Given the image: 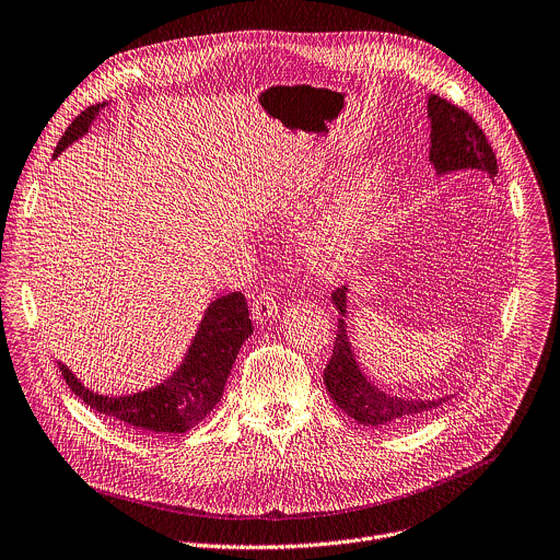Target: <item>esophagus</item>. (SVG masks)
Here are the masks:
<instances>
[{
	"label": "esophagus",
	"mask_w": 560,
	"mask_h": 560,
	"mask_svg": "<svg viewBox=\"0 0 560 560\" xmlns=\"http://www.w3.org/2000/svg\"><path fill=\"white\" fill-rule=\"evenodd\" d=\"M279 312L275 294L270 290H261L253 301V318L255 320H270Z\"/></svg>",
	"instance_id": "34e87169"
}]
</instances>
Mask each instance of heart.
Instances as JSON below:
<instances>
[{
    "instance_id": "1",
    "label": "heart",
    "mask_w": 560,
    "mask_h": 560,
    "mask_svg": "<svg viewBox=\"0 0 560 560\" xmlns=\"http://www.w3.org/2000/svg\"><path fill=\"white\" fill-rule=\"evenodd\" d=\"M389 173L381 160L358 168L334 200L325 220L307 235L305 255L310 266L334 277L347 270L376 240L383 222V205L387 198ZM310 205L296 196L277 198L272 205V222L288 224L303 218Z\"/></svg>"
}]
</instances>
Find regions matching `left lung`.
<instances>
[{"instance_id":"obj_1","label":"left lung","mask_w":560,"mask_h":560,"mask_svg":"<svg viewBox=\"0 0 560 560\" xmlns=\"http://www.w3.org/2000/svg\"><path fill=\"white\" fill-rule=\"evenodd\" d=\"M427 114L431 120L429 160L438 175L451 171H483L490 177L497 175V158L492 147L488 144L486 133L479 129L472 116H468V112L431 94L427 101ZM347 292L349 288H338L331 294V303L336 305L340 318L334 353L323 371V383L334 405L358 424L376 429H396L418 422L433 409L446 405L453 398L448 394L440 398H400L383 392L364 376L349 342L345 320Z\"/></svg>"}]
</instances>
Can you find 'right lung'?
Wrapping results in <instances>:
<instances>
[{
	"label": "right lung",
	"mask_w": 560,
	"mask_h": 560,
	"mask_svg": "<svg viewBox=\"0 0 560 560\" xmlns=\"http://www.w3.org/2000/svg\"><path fill=\"white\" fill-rule=\"evenodd\" d=\"M105 105L107 103L90 105L74 118L61 136L55 158L88 133ZM250 334L253 323L248 318L246 296L242 292H231L207 307L179 366L155 387L127 396H103L88 389L68 364H57L68 387L90 409L136 431L186 433L198 427L222 400L235 358Z\"/></svg>",
	"instance_id": "1"
}]
</instances>
